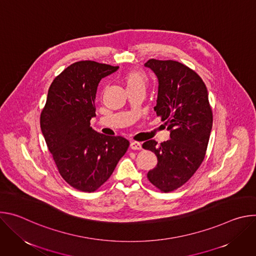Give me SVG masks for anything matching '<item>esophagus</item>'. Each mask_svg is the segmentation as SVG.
<instances>
[{"instance_id": "obj_1", "label": "esophagus", "mask_w": 256, "mask_h": 256, "mask_svg": "<svg viewBox=\"0 0 256 256\" xmlns=\"http://www.w3.org/2000/svg\"><path fill=\"white\" fill-rule=\"evenodd\" d=\"M130 147L132 150H140L142 149V144L138 142H132Z\"/></svg>"}]
</instances>
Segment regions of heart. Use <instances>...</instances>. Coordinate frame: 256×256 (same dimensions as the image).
Instances as JSON below:
<instances>
[{
  "label": "heart",
  "instance_id": "1",
  "mask_svg": "<svg viewBox=\"0 0 256 256\" xmlns=\"http://www.w3.org/2000/svg\"><path fill=\"white\" fill-rule=\"evenodd\" d=\"M126 83L128 85V88L136 87V86H144L147 83V79L142 72L138 70H130L126 75Z\"/></svg>",
  "mask_w": 256,
  "mask_h": 256
}]
</instances>
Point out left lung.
Masks as SVG:
<instances>
[{
    "mask_svg": "<svg viewBox=\"0 0 256 256\" xmlns=\"http://www.w3.org/2000/svg\"><path fill=\"white\" fill-rule=\"evenodd\" d=\"M158 78L157 116L170 130V140L157 146L150 140L142 147L157 156L147 177L162 192H173L192 177L202 165L212 126V112L202 79L176 60L151 58L144 64Z\"/></svg>",
    "mask_w": 256,
    "mask_h": 256,
    "instance_id": "obj_1",
    "label": "left lung"
}]
</instances>
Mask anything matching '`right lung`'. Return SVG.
<instances>
[{"instance_id":"1","label":"right lung","mask_w":256,"mask_h":256,"mask_svg":"<svg viewBox=\"0 0 256 256\" xmlns=\"http://www.w3.org/2000/svg\"><path fill=\"white\" fill-rule=\"evenodd\" d=\"M118 66L94 60L70 64L50 86L40 128L58 173L74 188L93 192L112 176L130 142L90 126L100 80Z\"/></svg>"}]
</instances>
